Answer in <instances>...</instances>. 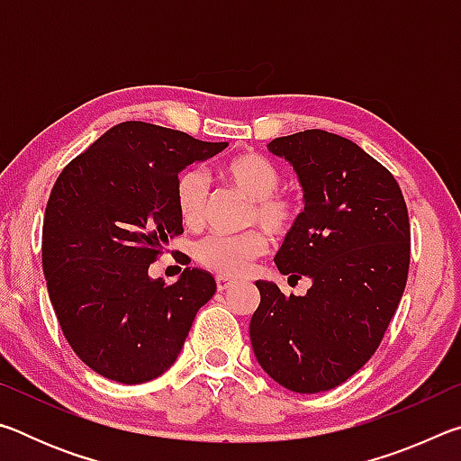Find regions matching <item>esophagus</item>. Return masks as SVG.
Segmentation results:
<instances>
[{"label":"esophagus","mask_w":461,"mask_h":461,"mask_svg":"<svg viewBox=\"0 0 461 461\" xmlns=\"http://www.w3.org/2000/svg\"><path fill=\"white\" fill-rule=\"evenodd\" d=\"M230 286H231V280H230V278H225V276H217V291L223 293V291H228Z\"/></svg>","instance_id":"esophagus-1"}]
</instances>
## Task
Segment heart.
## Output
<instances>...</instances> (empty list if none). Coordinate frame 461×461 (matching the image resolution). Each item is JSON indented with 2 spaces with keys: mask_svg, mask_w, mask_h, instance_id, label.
I'll return each instance as SVG.
<instances>
[{
  "mask_svg": "<svg viewBox=\"0 0 461 461\" xmlns=\"http://www.w3.org/2000/svg\"><path fill=\"white\" fill-rule=\"evenodd\" d=\"M220 178L249 199L246 223L262 225L276 238H286L299 225L305 203L299 193L278 189L283 173L275 162L256 152L231 156L220 167ZM175 205L186 228L205 223L209 189L199 170H185L175 183ZM268 252V238L262 230H248L238 236H205L193 248L194 260L220 276L246 275L249 264Z\"/></svg>",
  "mask_w": 461,
  "mask_h": 461,
  "instance_id": "1",
  "label": "heart"
}]
</instances>
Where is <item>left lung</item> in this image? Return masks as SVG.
<instances>
[{
	"mask_svg": "<svg viewBox=\"0 0 461 461\" xmlns=\"http://www.w3.org/2000/svg\"><path fill=\"white\" fill-rule=\"evenodd\" d=\"M294 167L305 212L276 254L305 296L256 283L249 339L264 370L301 394L339 386L376 352L407 286L411 223L396 178L352 140L325 130L267 146Z\"/></svg>",
	"mask_w": 461,
	"mask_h": 461,
	"instance_id": "8db88e82",
	"label": "left lung"
}]
</instances>
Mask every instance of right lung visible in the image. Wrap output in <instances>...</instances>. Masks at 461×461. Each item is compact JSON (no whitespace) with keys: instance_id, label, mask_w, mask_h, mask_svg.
I'll list each match as a JSON object with an SVG mask.
<instances>
[{"instance_id":"right-lung-1","label":"right lung","mask_w":461,"mask_h":461,"mask_svg":"<svg viewBox=\"0 0 461 461\" xmlns=\"http://www.w3.org/2000/svg\"><path fill=\"white\" fill-rule=\"evenodd\" d=\"M223 148L228 142L123 122L62 168L44 212L42 270L60 330L93 372L142 384L176 360L215 280L185 268L167 285L148 268L183 233L178 173Z\"/></svg>"}]
</instances>
